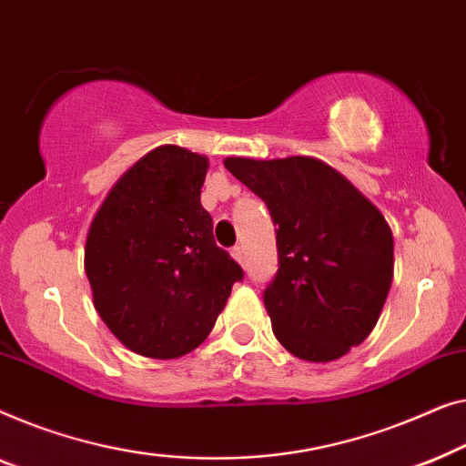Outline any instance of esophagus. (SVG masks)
<instances>
[{"label":"esophagus","instance_id":"34e87169","mask_svg":"<svg viewBox=\"0 0 466 466\" xmlns=\"http://www.w3.org/2000/svg\"><path fill=\"white\" fill-rule=\"evenodd\" d=\"M232 258H234L236 261H238V264H240V266H247V258H245V248H242V247H234V248H232Z\"/></svg>","mask_w":466,"mask_h":466}]
</instances>
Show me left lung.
<instances>
[{"mask_svg":"<svg viewBox=\"0 0 466 466\" xmlns=\"http://www.w3.org/2000/svg\"><path fill=\"white\" fill-rule=\"evenodd\" d=\"M224 165L266 202L277 226L279 272L264 291L274 336L304 361L344 357L373 331L392 285L389 221L312 156H230Z\"/></svg>","mask_w":466,"mask_h":466,"instance_id":"1","label":"left lung"}]
</instances>
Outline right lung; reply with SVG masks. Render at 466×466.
<instances>
[{
  "label": "right lung",
  "mask_w": 466,
  "mask_h": 466,
  "mask_svg": "<svg viewBox=\"0 0 466 466\" xmlns=\"http://www.w3.org/2000/svg\"><path fill=\"white\" fill-rule=\"evenodd\" d=\"M207 170V156L156 147L114 183L88 228L84 268L96 312L141 357L198 349L242 279L200 205Z\"/></svg>",
  "instance_id": "1"
}]
</instances>
